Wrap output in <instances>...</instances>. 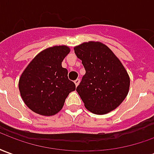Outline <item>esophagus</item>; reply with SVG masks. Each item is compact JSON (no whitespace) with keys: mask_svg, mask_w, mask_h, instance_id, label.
<instances>
[{"mask_svg":"<svg viewBox=\"0 0 154 154\" xmlns=\"http://www.w3.org/2000/svg\"><path fill=\"white\" fill-rule=\"evenodd\" d=\"M74 83H75V85H76V87H77L78 85H79V83H80V79H76V80L74 81Z\"/></svg>","mask_w":154,"mask_h":154,"instance_id":"esophagus-1","label":"esophagus"}]
</instances>
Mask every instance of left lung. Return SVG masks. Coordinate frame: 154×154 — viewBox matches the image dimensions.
Here are the masks:
<instances>
[{
	"instance_id": "1",
	"label": "left lung",
	"mask_w": 154,
	"mask_h": 154,
	"mask_svg": "<svg viewBox=\"0 0 154 154\" xmlns=\"http://www.w3.org/2000/svg\"><path fill=\"white\" fill-rule=\"evenodd\" d=\"M86 70L77 87L84 106L91 113L105 115L112 111L129 93L130 79L116 54L106 44L89 41L74 47Z\"/></svg>"
}]
</instances>
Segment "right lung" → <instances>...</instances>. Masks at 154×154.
<instances>
[{"label": "right lung", "mask_w": 154, "mask_h": 154, "mask_svg": "<svg viewBox=\"0 0 154 154\" xmlns=\"http://www.w3.org/2000/svg\"><path fill=\"white\" fill-rule=\"evenodd\" d=\"M70 53L67 45L41 51L25 67L19 80V90L27 106L44 116H54L63 106L65 100L76 86L67 77L62 62Z\"/></svg>", "instance_id": "add662e5"}]
</instances>
